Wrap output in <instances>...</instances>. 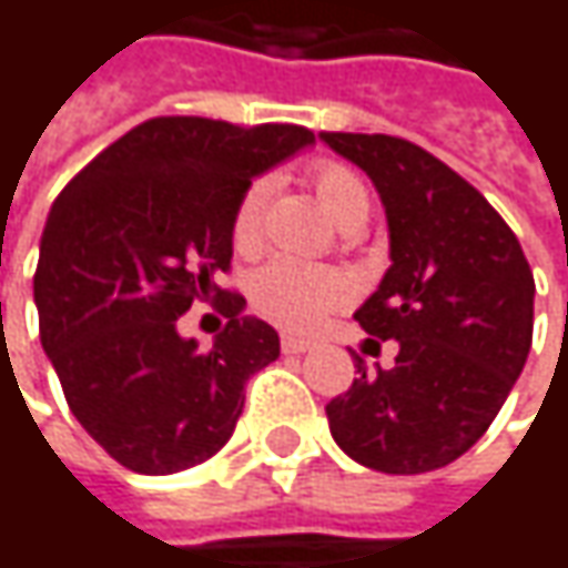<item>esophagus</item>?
<instances>
[{
    "label": "esophagus",
    "instance_id": "esophagus-1",
    "mask_svg": "<svg viewBox=\"0 0 568 568\" xmlns=\"http://www.w3.org/2000/svg\"><path fill=\"white\" fill-rule=\"evenodd\" d=\"M308 348H312V342H308V338L283 335V352H285V355H302V352H308Z\"/></svg>",
    "mask_w": 568,
    "mask_h": 568
}]
</instances>
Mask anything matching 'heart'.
I'll use <instances>...</instances> for the list:
<instances>
[{"instance_id": "heart-1", "label": "heart", "mask_w": 568, "mask_h": 568, "mask_svg": "<svg viewBox=\"0 0 568 568\" xmlns=\"http://www.w3.org/2000/svg\"><path fill=\"white\" fill-rule=\"evenodd\" d=\"M266 193L270 186L260 180L240 196L233 210V223H230V240L236 253H253L260 246ZM315 196L338 226L368 216V190L362 176L348 171L345 164H322L315 171ZM342 298H345V283L335 273L288 260V256L266 263L250 280V305L263 318L283 325L288 332L315 328L322 315L335 308Z\"/></svg>"}]
</instances>
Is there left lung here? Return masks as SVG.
I'll use <instances>...</instances> for the list:
<instances>
[{"instance_id":"8db88e82","label":"left lung","mask_w":568,"mask_h":568,"mask_svg":"<svg viewBox=\"0 0 568 568\" xmlns=\"http://www.w3.org/2000/svg\"><path fill=\"white\" fill-rule=\"evenodd\" d=\"M372 176L392 266L355 312L397 342L392 368L365 372L325 404L335 444L382 474H427L467 454L500 414L532 345L536 283L487 196L424 148L388 134L322 131ZM372 342V338H368Z\"/></svg>"}]
</instances>
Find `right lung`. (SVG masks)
I'll use <instances>...</instances> for the list:
<instances>
[{
    "instance_id": "right-lung-1",
    "label": "right lung",
    "mask_w": 568,
    "mask_h": 568,
    "mask_svg": "<svg viewBox=\"0 0 568 568\" xmlns=\"http://www.w3.org/2000/svg\"><path fill=\"white\" fill-rule=\"evenodd\" d=\"M308 144L298 124L151 118L58 193L36 270L42 348L71 414L121 467L164 477L213 457L246 382L280 358L276 328L216 280L253 176ZM200 301L231 318L210 349L179 335Z\"/></svg>"
}]
</instances>
